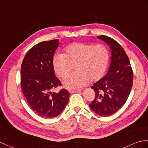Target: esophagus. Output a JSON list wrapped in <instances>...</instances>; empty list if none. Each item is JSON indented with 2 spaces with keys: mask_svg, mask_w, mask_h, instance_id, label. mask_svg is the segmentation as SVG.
<instances>
[{
  "mask_svg": "<svg viewBox=\"0 0 148 148\" xmlns=\"http://www.w3.org/2000/svg\"><path fill=\"white\" fill-rule=\"evenodd\" d=\"M81 90H69V92H70V93H74V92H79Z\"/></svg>",
  "mask_w": 148,
  "mask_h": 148,
  "instance_id": "esophagus-1",
  "label": "esophagus"
}]
</instances>
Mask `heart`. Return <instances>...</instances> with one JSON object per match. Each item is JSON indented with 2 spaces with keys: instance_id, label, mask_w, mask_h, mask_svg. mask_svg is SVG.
<instances>
[{
  "instance_id": "b5f03b06",
  "label": "heart",
  "mask_w": 148,
  "mask_h": 148,
  "mask_svg": "<svg viewBox=\"0 0 148 148\" xmlns=\"http://www.w3.org/2000/svg\"><path fill=\"white\" fill-rule=\"evenodd\" d=\"M110 53L103 45L74 43L67 46L62 54L57 53L52 58L53 71L62 79H66L75 65L76 73L70 75L64 81L69 89H79L91 81H97L107 69Z\"/></svg>"
}]
</instances>
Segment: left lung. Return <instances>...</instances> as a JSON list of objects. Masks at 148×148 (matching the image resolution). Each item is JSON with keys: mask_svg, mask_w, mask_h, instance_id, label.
<instances>
[{"mask_svg": "<svg viewBox=\"0 0 148 148\" xmlns=\"http://www.w3.org/2000/svg\"><path fill=\"white\" fill-rule=\"evenodd\" d=\"M97 38L110 47L112 56L107 74L91 86L96 95L90 107L98 115L108 116L125 103L132 87L133 73L129 58L121 45L105 35L98 36Z\"/></svg>", "mask_w": 148, "mask_h": 148, "instance_id": "8db88e82", "label": "left lung"}]
</instances>
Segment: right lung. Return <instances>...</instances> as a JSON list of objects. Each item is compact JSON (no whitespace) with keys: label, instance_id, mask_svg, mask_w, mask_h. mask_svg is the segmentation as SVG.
<instances>
[{"label":"right lung","instance_id":"add662e5","mask_svg":"<svg viewBox=\"0 0 148 148\" xmlns=\"http://www.w3.org/2000/svg\"><path fill=\"white\" fill-rule=\"evenodd\" d=\"M59 44L58 40L36 44L27 51L21 65L23 94L30 107L45 118L59 115L69 98V92L65 89L58 92L51 91L61 85L52 66V58Z\"/></svg>","mask_w":148,"mask_h":148}]
</instances>
